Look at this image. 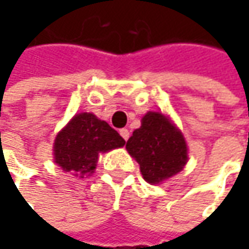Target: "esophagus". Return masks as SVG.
<instances>
[{
  "mask_svg": "<svg viewBox=\"0 0 249 249\" xmlns=\"http://www.w3.org/2000/svg\"><path fill=\"white\" fill-rule=\"evenodd\" d=\"M120 136H122L123 139L127 141V140H129V137H130L129 130H127V129H122V130H120Z\"/></svg>",
  "mask_w": 249,
  "mask_h": 249,
  "instance_id": "esophagus-1",
  "label": "esophagus"
}]
</instances>
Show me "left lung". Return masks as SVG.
<instances>
[{
  "mask_svg": "<svg viewBox=\"0 0 249 249\" xmlns=\"http://www.w3.org/2000/svg\"><path fill=\"white\" fill-rule=\"evenodd\" d=\"M126 148L139 162L145 181L159 184L186 166L187 144L181 131L159 112H147L141 127L133 131Z\"/></svg>",
  "mask_w": 249,
  "mask_h": 249,
  "instance_id": "obj_1",
  "label": "left lung"
}]
</instances>
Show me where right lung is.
<instances>
[{
    "instance_id": "right-lung-1",
    "label": "right lung",
    "mask_w": 249,
    "mask_h": 249,
    "mask_svg": "<svg viewBox=\"0 0 249 249\" xmlns=\"http://www.w3.org/2000/svg\"><path fill=\"white\" fill-rule=\"evenodd\" d=\"M126 141L105 120L83 112L74 115L53 142V159L58 166L73 176H90L94 173L98 155L120 148Z\"/></svg>"
}]
</instances>
